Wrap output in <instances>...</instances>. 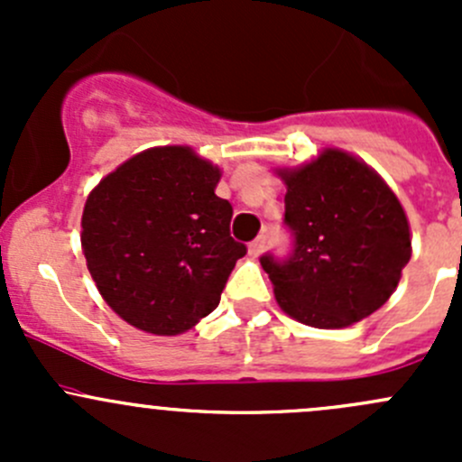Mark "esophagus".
<instances>
[{
    "mask_svg": "<svg viewBox=\"0 0 462 462\" xmlns=\"http://www.w3.org/2000/svg\"><path fill=\"white\" fill-rule=\"evenodd\" d=\"M265 245H268V236H265V235L257 236V239H254L253 244H250V248H248L250 254H253V257H259V254L265 250Z\"/></svg>",
    "mask_w": 462,
    "mask_h": 462,
    "instance_id": "34e87169",
    "label": "esophagus"
}]
</instances>
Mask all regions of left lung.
Listing matches in <instances>:
<instances>
[{
    "label": "left lung",
    "mask_w": 462,
    "mask_h": 462,
    "mask_svg": "<svg viewBox=\"0 0 462 462\" xmlns=\"http://www.w3.org/2000/svg\"><path fill=\"white\" fill-rule=\"evenodd\" d=\"M288 192L286 257L261 254L279 306L315 328H344L391 297L411 259L404 209L371 167L339 149L279 171Z\"/></svg>",
    "instance_id": "obj_1"
}]
</instances>
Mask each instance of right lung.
Segmentation results:
<instances>
[{
    "label": "right lung",
    "mask_w": 462,
    "mask_h": 462,
    "mask_svg": "<svg viewBox=\"0 0 462 462\" xmlns=\"http://www.w3.org/2000/svg\"><path fill=\"white\" fill-rule=\"evenodd\" d=\"M221 171L188 147L129 158L88 194L87 268L106 304L153 335H179L221 301L236 259L232 205L214 194Z\"/></svg>",
    "instance_id": "obj_1"
}]
</instances>
